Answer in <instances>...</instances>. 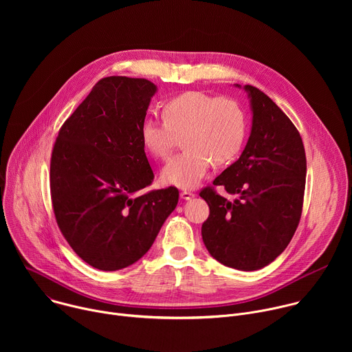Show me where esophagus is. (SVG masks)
Instances as JSON below:
<instances>
[{
  "mask_svg": "<svg viewBox=\"0 0 352 352\" xmlns=\"http://www.w3.org/2000/svg\"><path fill=\"white\" fill-rule=\"evenodd\" d=\"M181 197L184 199V200H189V199H192L193 196H195V193L193 192H190V190H181Z\"/></svg>",
  "mask_w": 352,
  "mask_h": 352,
  "instance_id": "1",
  "label": "esophagus"
}]
</instances>
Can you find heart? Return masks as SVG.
<instances>
[{"mask_svg": "<svg viewBox=\"0 0 352 352\" xmlns=\"http://www.w3.org/2000/svg\"><path fill=\"white\" fill-rule=\"evenodd\" d=\"M163 121L146 118L140 139L146 152L164 160L182 136L184 150L163 168L162 179L178 188H193L210 166L232 162L246 135L243 109L231 97L185 91L164 103Z\"/></svg>", "mask_w": 352, "mask_h": 352, "instance_id": "obj_1", "label": "heart"}]
</instances>
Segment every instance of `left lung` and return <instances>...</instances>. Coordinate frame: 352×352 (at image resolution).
I'll use <instances>...</instances> for the list:
<instances>
[{"label": "left lung", "instance_id": "8db88e82", "mask_svg": "<svg viewBox=\"0 0 352 352\" xmlns=\"http://www.w3.org/2000/svg\"><path fill=\"white\" fill-rule=\"evenodd\" d=\"M243 89L254 113L248 143L241 157L199 195L210 209L202 224L209 254L224 266L252 272L272 263L295 234L304 205L307 156L298 129L273 100L255 86ZM216 186L239 197L230 203Z\"/></svg>", "mask_w": 352, "mask_h": 352}]
</instances>
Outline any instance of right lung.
Wrapping results in <instances>:
<instances>
[{"instance_id":"1","label":"right lung","mask_w":352,"mask_h":352,"mask_svg":"<svg viewBox=\"0 0 352 352\" xmlns=\"http://www.w3.org/2000/svg\"><path fill=\"white\" fill-rule=\"evenodd\" d=\"M156 89L142 78L100 79L53 147L50 190L58 228L98 270L139 261L178 204L175 186L139 193L155 178L140 126Z\"/></svg>"}]
</instances>
